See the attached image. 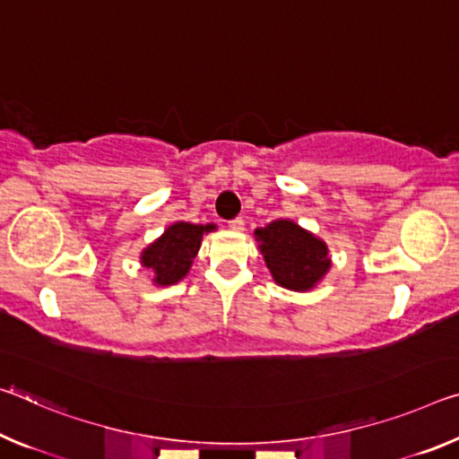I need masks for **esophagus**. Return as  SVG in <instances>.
Here are the masks:
<instances>
[{
	"instance_id": "1",
	"label": "esophagus",
	"mask_w": 459,
	"mask_h": 459,
	"mask_svg": "<svg viewBox=\"0 0 459 459\" xmlns=\"http://www.w3.org/2000/svg\"><path fill=\"white\" fill-rule=\"evenodd\" d=\"M229 227L232 230H245V221H243V218H235V221L229 222Z\"/></svg>"
}]
</instances>
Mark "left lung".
Returning <instances> with one entry per match:
<instances>
[{
    "instance_id": "8db88e82",
    "label": "left lung",
    "mask_w": 459,
    "mask_h": 459,
    "mask_svg": "<svg viewBox=\"0 0 459 459\" xmlns=\"http://www.w3.org/2000/svg\"><path fill=\"white\" fill-rule=\"evenodd\" d=\"M255 238L265 265L281 288L307 292L329 272L331 259L325 241L288 218L257 229Z\"/></svg>"
}]
</instances>
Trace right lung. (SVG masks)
Listing matches in <instances>:
<instances>
[{
    "mask_svg": "<svg viewBox=\"0 0 459 459\" xmlns=\"http://www.w3.org/2000/svg\"><path fill=\"white\" fill-rule=\"evenodd\" d=\"M214 229V224H171L157 241H152L141 253V264L155 273L152 281L157 286L178 283L190 272L192 261L200 251L202 237Z\"/></svg>",
    "mask_w": 459,
    "mask_h": 459,
    "instance_id": "add662e5",
    "label": "right lung"
}]
</instances>
